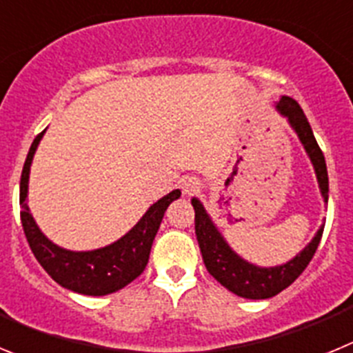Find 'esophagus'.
I'll use <instances>...</instances> for the list:
<instances>
[{
  "label": "esophagus",
  "instance_id": "esophagus-1",
  "mask_svg": "<svg viewBox=\"0 0 353 353\" xmlns=\"http://www.w3.org/2000/svg\"><path fill=\"white\" fill-rule=\"evenodd\" d=\"M180 185H182V191L183 194H194L196 191H199V180L194 179V176H185V179H182V182H180Z\"/></svg>",
  "mask_w": 353,
  "mask_h": 353
}]
</instances>
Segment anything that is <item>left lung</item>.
<instances>
[{
    "instance_id": "8db88e82",
    "label": "left lung",
    "mask_w": 353,
    "mask_h": 353,
    "mask_svg": "<svg viewBox=\"0 0 353 353\" xmlns=\"http://www.w3.org/2000/svg\"><path fill=\"white\" fill-rule=\"evenodd\" d=\"M276 109L288 120L290 127L293 129V132L297 134L299 141L304 146L305 154H307L314 168L322 198L327 203L329 201V174H327L325 157H323L322 150L314 139V134L304 111L297 104V101H293L292 97L286 95H283L276 102ZM191 203L194 207L196 239H198L207 270L224 288H228L239 297L252 299V301L270 299L288 288L310 265L323 233L322 224L310 244L286 263L276 265V267H260V265L244 260L230 248L223 233L219 232V228L215 226L210 214L198 198H192Z\"/></svg>"
}]
</instances>
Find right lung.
Segmentation results:
<instances>
[{"instance_id":"right-lung-1","label":"right lung","mask_w":353,"mask_h":353,"mask_svg":"<svg viewBox=\"0 0 353 353\" xmlns=\"http://www.w3.org/2000/svg\"><path fill=\"white\" fill-rule=\"evenodd\" d=\"M43 134L46 130H42L35 141L31 143L23 174H21L19 205H21V223H23L28 244L43 270L63 288L83 293V295H92V297H102V295L118 292L132 283L145 270L150 258V249L154 244L164 212L168 210L171 201L180 198L182 192L180 189H174L170 194L157 199L125 235L105 248L92 249V251H70V249L60 248L43 235L28 207L31 162Z\"/></svg>"}]
</instances>
